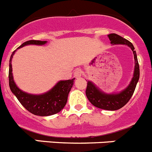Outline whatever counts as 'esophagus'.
<instances>
[{
    "mask_svg": "<svg viewBox=\"0 0 152 152\" xmlns=\"http://www.w3.org/2000/svg\"><path fill=\"white\" fill-rule=\"evenodd\" d=\"M74 76H75V78H79V77H81V71L80 69H77L74 72Z\"/></svg>",
    "mask_w": 152,
    "mask_h": 152,
    "instance_id": "esophagus-1",
    "label": "esophagus"
}]
</instances>
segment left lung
Masks as SVG:
<instances>
[{
    "mask_svg": "<svg viewBox=\"0 0 152 152\" xmlns=\"http://www.w3.org/2000/svg\"><path fill=\"white\" fill-rule=\"evenodd\" d=\"M111 44L124 45H127L132 50L134 57V69L133 77L127 87L120 92L106 93L99 89L93 82L87 80V87L86 89V95L88 100L95 107L107 110H116L125 106L134 94L136 86L140 78V66L137 60V53L134 50L132 43L123 37L115 34H111L107 36Z\"/></svg>",
    "mask_w": 152,
    "mask_h": 152,
    "instance_id": "1",
    "label": "left lung"
}]
</instances>
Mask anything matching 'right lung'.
<instances>
[{"instance_id": "right-lung-1", "label": "right lung", "mask_w": 152, "mask_h": 152, "mask_svg": "<svg viewBox=\"0 0 152 152\" xmlns=\"http://www.w3.org/2000/svg\"><path fill=\"white\" fill-rule=\"evenodd\" d=\"M47 41L39 40H30L23 43L17 49L29 45H44ZM12 52L10 59V69H9V85L10 90L15 95L20 103L26 110L31 113L40 116H48L60 112L66 104L68 95L74 84L75 78L72 80H60L52 87L50 90L42 94L34 95L24 92L17 86L12 75V59L15 51Z\"/></svg>"}]
</instances>
